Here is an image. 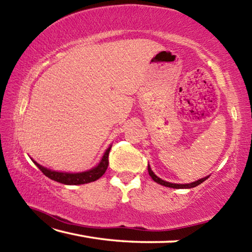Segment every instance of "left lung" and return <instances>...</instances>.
<instances>
[{
	"instance_id": "left-lung-1",
	"label": "left lung",
	"mask_w": 252,
	"mask_h": 252,
	"mask_svg": "<svg viewBox=\"0 0 252 252\" xmlns=\"http://www.w3.org/2000/svg\"><path fill=\"white\" fill-rule=\"evenodd\" d=\"M148 171H149V174H150V177L152 178L153 181H156L157 183H159V185H161V186L169 187V188H174V189H190V188H194V187L199 186L200 183H202L204 180H207V179L209 178V177L202 178V179H200V180H198V181H194L192 183H187V185H177V183H170V182L162 180V179H160V178H158L156 174L152 172L150 165H148Z\"/></svg>"
}]
</instances>
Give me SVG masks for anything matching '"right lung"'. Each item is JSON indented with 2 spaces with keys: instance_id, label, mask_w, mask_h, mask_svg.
<instances>
[{
  "instance_id": "obj_1",
  "label": "right lung",
  "mask_w": 252,
  "mask_h": 252,
  "mask_svg": "<svg viewBox=\"0 0 252 252\" xmlns=\"http://www.w3.org/2000/svg\"><path fill=\"white\" fill-rule=\"evenodd\" d=\"M111 150V147L108 148V150L105 151L104 156L102 157V160L99 164L96 165L95 168H93L89 171L81 172V173H66V172H58V171H52V170L46 169L42 165L37 164L35 161H33L34 163L37 165L42 172H43L44 176H46L52 180L63 183V185H84V183L93 182L97 180V179L103 176L104 172L106 171L109 165V153Z\"/></svg>"
}]
</instances>
